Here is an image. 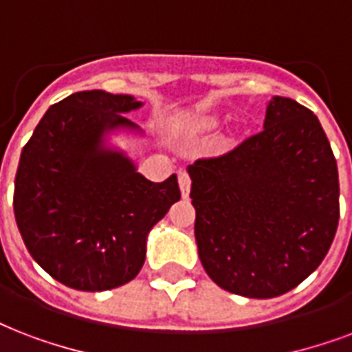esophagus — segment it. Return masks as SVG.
Listing matches in <instances>:
<instances>
[{
  "instance_id": "34e87169",
  "label": "esophagus",
  "mask_w": 352,
  "mask_h": 352,
  "mask_svg": "<svg viewBox=\"0 0 352 352\" xmlns=\"http://www.w3.org/2000/svg\"><path fill=\"white\" fill-rule=\"evenodd\" d=\"M179 186H181L182 197H188V194H190V177H188L186 171H179Z\"/></svg>"
}]
</instances>
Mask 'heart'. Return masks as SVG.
<instances>
[{
    "label": "heart",
    "mask_w": 352,
    "mask_h": 352,
    "mask_svg": "<svg viewBox=\"0 0 352 352\" xmlns=\"http://www.w3.org/2000/svg\"><path fill=\"white\" fill-rule=\"evenodd\" d=\"M216 125H218V122L212 120V118H201V120H195L194 123V127L197 131H208V129H214Z\"/></svg>",
    "instance_id": "b5f03b06"
}]
</instances>
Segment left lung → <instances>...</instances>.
I'll list each match as a JSON object with an SVG mask.
<instances>
[{
	"mask_svg": "<svg viewBox=\"0 0 352 352\" xmlns=\"http://www.w3.org/2000/svg\"><path fill=\"white\" fill-rule=\"evenodd\" d=\"M201 264L251 299L294 289L318 270L340 219L336 158L318 116L273 96L262 133L188 166Z\"/></svg>",
	"mask_w": 352,
	"mask_h": 352,
	"instance_id": "obj_1",
	"label": "left lung"
}]
</instances>
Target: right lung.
Wrapping results in <instances>:
<instances>
[{
    "instance_id": "1",
    "label": "right lung",
    "mask_w": 352,
    "mask_h": 352,
    "mask_svg": "<svg viewBox=\"0 0 352 352\" xmlns=\"http://www.w3.org/2000/svg\"><path fill=\"white\" fill-rule=\"evenodd\" d=\"M144 103L129 94L87 90L51 104L20 157L14 216L27 251L51 277L80 292L133 280L147 236L181 199L177 175L153 182L112 144L144 136L125 114Z\"/></svg>"
}]
</instances>
